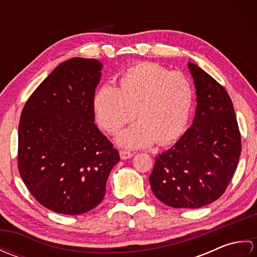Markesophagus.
I'll use <instances>...</instances> for the list:
<instances>
[{"mask_svg":"<svg viewBox=\"0 0 257 257\" xmlns=\"http://www.w3.org/2000/svg\"><path fill=\"white\" fill-rule=\"evenodd\" d=\"M119 155H120V158H121L122 160L129 159V158H132L134 156L133 152H129V151H125V150H120Z\"/></svg>","mask_w":257,"mask_h":257,"instance_id":"34e87169","label":"esophagus"}]
</instances>
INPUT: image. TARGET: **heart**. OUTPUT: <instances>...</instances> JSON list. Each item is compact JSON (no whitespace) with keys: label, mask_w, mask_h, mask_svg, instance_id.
I'll list each match as a JSON object with an SVG mask.
<instances>
[{"label":"heart","mask_w":257,"mask_h":257,"mask_svg":"<svg viewBox=\"0 0 257 257\" xmlns=\"http://www.w3.org/2000/svg\"><path fill=\"white\" fill-rule=\"evenodd\" d=\"M194 101L192 81L157 63L130 66L119 78V88L103 84L94 98L98 123L114 134L135 118L139 121L117 137L125 148H145L156 141L167 146L178 140L188 127ZM136 114H134V111Z\"/></svg>","instance_id":"obj_1"}]
</instances>
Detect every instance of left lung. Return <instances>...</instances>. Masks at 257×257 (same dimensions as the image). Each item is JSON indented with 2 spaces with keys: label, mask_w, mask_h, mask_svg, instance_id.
Masks as SVG:
<instances>
[{
  "label": "left lung",
  "mask_w": 257,
  "mask_h": 257,
  "mask_svg": "<svg viewBox=\"0 0 257 257\" xmlns=\"http://www.w3.org/2000/svg\"><path fill=\"white\" fill-rule=\"evenodd\" d=\"M196 89L192 125L177 144L156 158L152 192L176 209H198L225 192L241 155V134L224 87L193 63L188 64Z\"/></svg>",
  "instance_id": "1"
}]
</instances>
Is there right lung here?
Here are the masks:
<instances>
[{
    "mask_svg": "<svg viewBox=\"0 0 257 257\" xmlns=\"http://www.w3.org/2000/svg\"><path fill=\"white\" fill-rule=\"evenodd\" d=\"M102 64L62 63L30 96L19 124V171L32 195L59 214L78 215L102 201L117 149L94 123Z\"/></svg>",
    "mask_w": 257,
    "mask_h": 257,
    "instance_id": "obj_1",
    "label": "right lung"
}]
</instances>
